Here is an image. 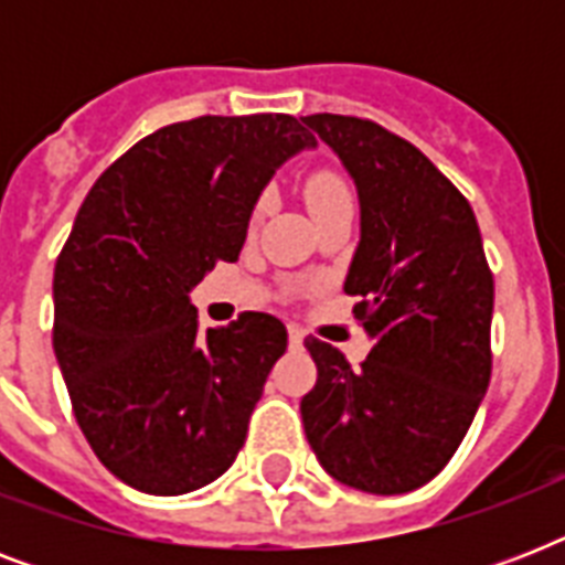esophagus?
Wrapping results in <instances>:
<instances>
[{"label": "esophagus", "mask_w": 565, "mask_h": 565, "mask_svg": "<svg viewBox=\"0 0 565 565\" xmlns=\"http://www.w3.org/2000/svg\"><path fill=\"white\" fill-rule=\"evenodd\" d=\"M287 334H290V345H292V349H299V345L305 343V331H301L299 326L287 328Z\"/></svg>", "instance_id": "obj_1"}]
</instances>
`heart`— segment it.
<instances>
[{"instance_id":"b5f03b06","label":"heart","mask_w":565,"mask_h":565,"mask_svg":"<svg viewBox=\"0 0 565 565\" xmlns=\"http://www.w3.org/2000/svg\"><path fill=\"white\" fill-rule=\"evenodd\" d=\"M301 193H305L310 216L334 211V207H354L352 184H349V179H345L343 172L331 170V167H319V170L308 172V179L301 184ZM260 213H264V202L257 204L255 213H252V220H257Z\"/></svg>"}]
</instances>
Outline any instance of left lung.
<instances>
[{
	"label": "left lung",
	"mask_w": 565,
	"mask_h": 565,
	"mask_svg": "<svg viewBox=\"0 0 565 565\" xmlns=\"http://www.w3.org/2000/svg\"><path fill=\"white\" fill-rule=\"evenodd\" d=\"M361 195V246L343 290L370 354L354 370L308 337L317 384L301 419L319 463L375 495L428 483L472 425L492 375V284L466 195L404 137L372 119L310 114Z\"/></svg>",
	"instance_id": "1"
}]
</instances>
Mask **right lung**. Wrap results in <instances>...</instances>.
<instances>
[{
	"label": "right lung",
	"mask_w": 565,
	"mask_h": 565,
	"mask_svg": "<svg viewBox=\"0 0 565 565\" xmlns=\"http://www.w3.org/2000/svg\"><path fill=\"white\" fill-rule=\"evenodd\" d=\"M313 143L290 114L172 122L84 199L55 264L52 345L78 428L128 487L199 490L246 443L287 328L248 310L199 334L190 290L237 260L266 181Z\"/></svg>",
	"instance_id": "right-lung-1"
}]
</instances>
